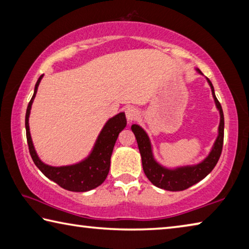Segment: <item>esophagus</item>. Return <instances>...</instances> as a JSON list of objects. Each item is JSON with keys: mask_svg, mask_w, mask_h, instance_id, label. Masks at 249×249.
Wrapping results in <instances>:
<instances>
[{"mask_svg": "<svg viewBox=\"0 0 249 249\" xmlns=\"http://www.w3.org/2000/svg\"><path fill=\"white\" fill-rule=\"evenodd\" d=\"M124 112H125V117H127L129 122L136 120L139 117V115H140V112H139L138 109L133 106H129L127 109H125Z\"/></svg>", "mask_w": 249, "mask_h": 249, "instance_id": "obj_1", "label": "esophagus"}]
</instances>
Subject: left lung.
I'll list each match as a JSON object with an SVG mask.
<instances>
[{
  "label": "left lung",
  "mask_w": 249,
  "mask_h": 249,
  "mask_svg": "<svg viewBox=\"0 0 249 249\" xmlns=\"http://www.w3.org/2000/svg\"><path fill=\"white\" fill-rule=\"evenodd\" d=\"M196 70H197L198 73L202 74L199 69ZM207 81L211 87L215 106L220 112V124L219 134H217L214 144H213L210 153L202 162L196 165H187V166L176 168H167L163 166V165L156 162V160L154 159L150 138L144 131V129L138 124L131 125V130L134 136H136L139 151H140L142 158L143 171H144V174L152 184L159 187V188L169 191H181L189 188V187L197 184L200 180H202L204 177L208 176L212 172V169L215 167L217 160L220 159L224 139V116L221 104L214 94L212 83L208 77Z\"/></svg>",
  "instance_id": "8db88e82"
}]
</instances>
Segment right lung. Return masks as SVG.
Returning <instances> with one entry per match:
<instances>
[{
    "instance_id": "add662e5",
    "label": "right lung",
    "mask_w": 249,
    "mask_h": 249,
    "mask_svg": "<svg viewBox=\"0 0 249 249\" xmlns=\"http://www.w3.org/2000/svg\"><path fill=\"white\" fill-rule=\"evenodd\" d=\"M42 76L43 75L38 78L36 85H35L34 95L28 104L25 117L26 137H27L30 156H32L35 165L40 169L43 175L62 187L63 189L75 191V193H84V191L94 189L103 184L109 173L113 146H115L119 133L127 125L124 112H119L105 124L95 142L93 150L86 159L76 164L67 165V166L56 167L47 165L41 162L36 153L32 137H30L28 124L30 109H32L34 99L36 97L39 83H40Z\"/></svg>"
}]
</instances>
